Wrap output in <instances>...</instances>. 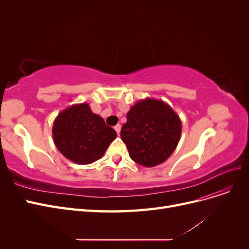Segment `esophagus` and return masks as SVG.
Segmentation results:
<instances>
[{
	"label": "esophagus",
	"mask_w": 249,
	"mask_h": 249,
	"mask_svg": "<svg viewBox=\"0 0 249 249\" xmlns=\"http://www.w3.org/2000/svg\"><path fill=\"white\" fill-rule=\"evenodd\" d=\"M114 130L117 132V134L119 135V133H120V130H122V125L120 124H116L115 126H114Z\"/></svg>",
	"instance_id": "1"
}]
</instances>
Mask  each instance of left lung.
<instances>
[{
	"instance_id": "obj_1",
	"label": "left lung",
	"mask_w": 249,
	"mask_h": 249,
	"mask_svg": "<svg viewBox=\"0 0 249 249\" xmlns=\"http://www.w3.org/2000/svg\"><path fill=\"white\" fill-rule=\"evenodd\" d=\"M182 134V122L163 101L147 97L131 107L120 131L131 159L142 166L154 167L175 152Z\"/></svg>"
}]
</instances>
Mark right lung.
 <instances>
[{"instance_id": "obj_1", "label": "right lung", "mask_w": 249, "mask_h": 249, "mask_svg": "<svg viewBox=\"0 0 249 249\" xmlns=\"http://www.w3.org/2000/svg\"><path fill=\"white\" fill-rule=\"evenodd\" d=\"M52 133L59 152L80 165L101 159L117 136L115 130L93 113L87 103L71 105L60 112L54 120Z\"/></svg>"}]
</instances>
